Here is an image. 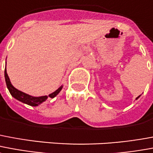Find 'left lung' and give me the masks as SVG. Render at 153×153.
<instances>
[{
	"label": "left lung",
	"mask_w": 153,
	"mask_h": 153,
	"mask_svg": "<svg viewBox=\"0 0 153 153\" xmlns=\"http://www.w3.org/2000/svg\"><path fill=\"white\" fill-rule=\"evenodd\" d=\"M140 97V96H139V97H137V98H136V99H138V98H139V97Z\"/></svg>",
	"instance_id": "left-lung-1"
}]
</instances>
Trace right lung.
Listing matches in <instances>:
<instances>
[{
	"instance_id": "1",
	"label": "right lung",
	"mask_w": 153,
	"mask_h": 153,
	"mask_svg": "<svg viewBox=\"0 0 153 153\" xmlns=\"http://www.w3.org/2000/svg\"><path fill=\"white\" fill-rule=\"evenodd\" d=\"M4 79H5V82H6V86H7V88L9 89V91L10 93L11 94V96L15 98L16 100L21 101V102L24 103V104H27L28 105H30V106H38L39 105H40L41 103H43L44 101H45L46 100L48 99V97H50V98H54L56 97L57 94L59 93L61 90L62 89V87L63 86H61L57 90L48 95V97L47 96H43V97H32V96H30L28 94H26L22 91H19L18 89L14 88L12 84H11V82H10V78L8 76L7 72H6V68L4 69Z\"/></svg>"
}]
</instances>
